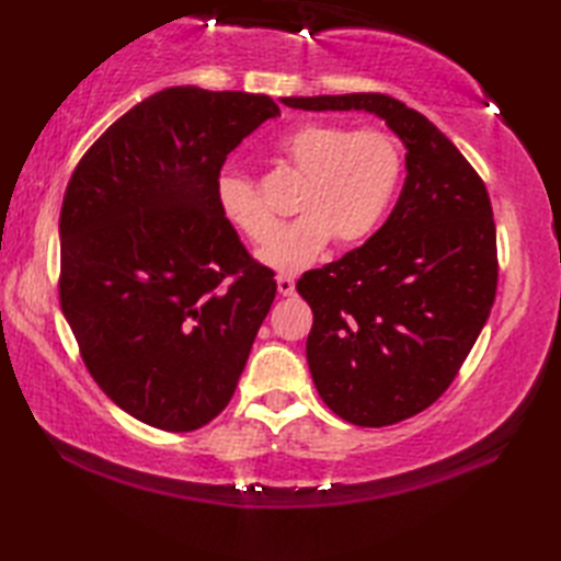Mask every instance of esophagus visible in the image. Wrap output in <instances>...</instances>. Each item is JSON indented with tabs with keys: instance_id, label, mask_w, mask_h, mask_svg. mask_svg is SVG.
Returning a JSON list of instances; mask_svg holds the SVG:
<instances>
[{
	"instance_id": "1",
	"label": "esophagus",
	"mask_w": 561,
	"mask_h": 561,
	"mask_svg": "<svg viewBox=\"0 0 561 561\" xmlns=\"http://www.w3.org/2000/svg\"><path fill=\"white\" fill-rule=\"evenodd\" d=\"M277 291L282 296H291L296 291V282L291 277H277Z\"/></svg>"
}]
</instances>
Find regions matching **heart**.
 <instances>
[{
  "instance_id": "obj_1",
  "label": "heart",
  "mask_w": 561,
  "mask_h": 561,
  "mask_svg": "<svg viewBox=\"0 0 561 561\" xmlns=\"http://www.w3.org/2000/svg\"><path fill=\"white\" fill-rule=\"evenodd\" d=\"M279 157L304 175L296 197V217L272 233L274 217L257 187L245 175L224 171L217 178V202L224 217L250 241L262 243L260 265L294 274L313 265L328 248L354 245L371 233L390 205L402 173L396 139L362 129L350 133L335 125H301L277 141Z\"/></svg>"
}]
</instances>
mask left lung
<instances>
[{"label": "left lung", "mask_w": 561, "mask_h": 561, "mask_svg": "<svg viewBox=\"0 0 561 561\" xmlns=\"http://www.w3.org/2000/svg\"><path fill=\"white\" fill-rule=\"evenodd\" d=\"M296 111H364L404 147V178L386 224L344 257L306 272L313 311L306 359L318 396L342 420L388 426L426 410L490 318L496 229L486 187L422 113L380 96L279 99Z\"/></svg>", "instance_id": "1"}]
</instances>
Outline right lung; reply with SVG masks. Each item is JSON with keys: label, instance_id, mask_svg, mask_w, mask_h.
I'll list each match as a JSON object with an SVG mask.
<instances>
[{"label": "right lung", "instance_id": "right-lung-1", "mask_svg": "<svg viewBox=\"0 0 561 561\" xmlns=\"http://www.w3.org/2000/svg\"><path fill=\"white\" fill-rule=\"evenodd\" d=\"M277 115L262 93L163 89L105 129L67 185L62 313L93 380L149 426L211 422L270 313L274 272L224 217L217 178Z\"/></svg>", "mask_w": 561, "mask_h": 561}]
</instances>
